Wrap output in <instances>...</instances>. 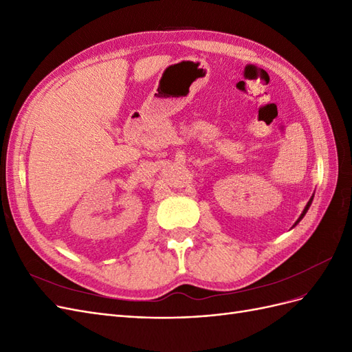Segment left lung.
I'll return each mask as SVG.
<instances>
[{"instance_id":"1","label":"left lung","mask_w":352,"mask_h":352,"mask_svg":"<svg viewBox=\"0 0 352 352\" xmlns=\"http://www.w3.org/2000/svg\"><path fill=\"white\" fill-rule=\"evenodd\" d=\"M313 198H314V195H313V197H311V198H310V201H308V202H307V206H305V208H304V211H302V212H301V216H300V217H298V220H296V221H295V225H294V226H292V228H295V226H296V225H298V223H300V221H301V220H302V217H304V216H305V214H307V211H308V208H310V206H311V202H313Z\"/></svg>"}]
</instances>
